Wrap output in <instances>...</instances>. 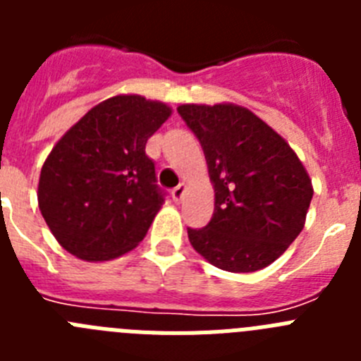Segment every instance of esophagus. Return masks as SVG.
<instances>
[{"label":"esophagus","instance_id":"34e87169","mask_svg":"<svg viewBox=\"0 0 361 361\" xmlns=\"http://www.w3.org/2000/svg\"><path fill=\"white\" fill-rule=\"evenodd\" d=\"M184 195H186V184H178V186L173 188V191H171V197H173L175 202H183Z\"/></svg>","mask_w":361,"mask_h":361}]
</instances>
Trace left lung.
Instances as JSON below:
<instances>
[{
    "label": "left lung",
    "instance_id": "obj_1",
    "mask_svg": "<svg viewBox=\"0 0 361 361\" xmlns=\"http://www.w3.org/2000/svg\"><path fill=\"white\" fill-rule=\"evenodd\" d=\"M206 155L215 212L188 228L193 250L231 273L273 264L304 229L312 184L291 146L251 110L233 103L177 108Z\"/></svg>",
    "mask_w": 361,
    "mask_h": 361
}]
</instances>
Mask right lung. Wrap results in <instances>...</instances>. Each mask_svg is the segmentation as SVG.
<instances>
[{
  "label": "right lung",
  "mask_w": 361,
  "mask_h": 361,
  "mask_svg": "<svg viewBox=\"0 0 361 361\" xmlns=\"http://www.w3.org/2000/svg\"><path fill=\"white\" fill-rule=\"evenodd\" d=\"M170 116L161 101L116 95L86 111L49 153L37 202L73 257L104 262L145 238L164 202L146 142Z\"/></svg>",
  "instance_id": "add662e5"
}]
</instances>
